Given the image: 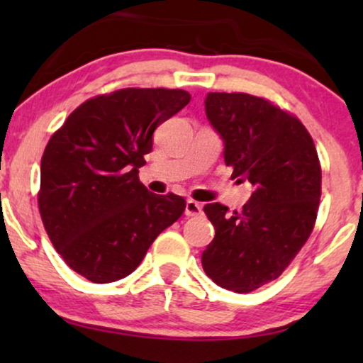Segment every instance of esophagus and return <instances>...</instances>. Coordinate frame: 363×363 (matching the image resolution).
<instances>
[{
	"instance_id": "34e87169",
	"label": "esophagus",
	"mask_w": 363,
	"mask_h": 363,
	"mask_svg": "<svg viewBox=\"0 0 363 363\" xmlns=\"http://www.w3.org/2000/svg\"><path fill=\"white\" fill-rule=\"evenodd\" d=\"M184 213H186V216H198L203 213V206L199 205L198 201H194V199H187Z\"/></svg>"
}]
</instances>
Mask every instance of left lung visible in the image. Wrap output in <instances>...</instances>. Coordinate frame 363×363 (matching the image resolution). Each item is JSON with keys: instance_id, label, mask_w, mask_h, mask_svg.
Wrapping results in <instances>:
<instances>
[{"instance_id": "1", "label": "left lung", "mask_w": 363, "mask_h": 363, "mask_svg": "<svg viewBox=\"0 0 363 363\" xmlns=\"http://www.w3.org/2000/svg\"><path fill=\"white\" fill-rule=\"evenodd\" d=\"M205 112L232 177L251 182L252 194L242 211L205 206L215 239L201 264L216 285L247 294L277 280L309 239L320 198L318 152L301 121L261 97L211 91Z\"/></svg>"}]
</instances>
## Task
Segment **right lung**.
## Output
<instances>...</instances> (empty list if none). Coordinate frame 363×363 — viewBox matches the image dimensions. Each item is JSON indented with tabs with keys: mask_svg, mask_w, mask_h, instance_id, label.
<instances>
[{
	"mask_svg": "<svg viewBox=\"0 0 363 363\" xmlns=\"http://www.w3.org/2000/svg\"><path fill=\"white\" fill-rule=\"evenodd\" d=\"M189 101L186 90H118L83 102L49 140L40 216L60 256L86 280L131 274L158 234L184 213V198L150 193L138 169L158 124Z\"/></svg>",
	"mask_w": 363,
	"mask_h": 363,
	"instance_id": "add662e5",
	"label": "right lung"
}]
</instances>
